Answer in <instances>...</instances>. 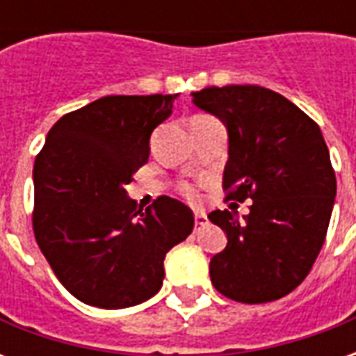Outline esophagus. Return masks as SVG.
<instances>
[{"mask_svg":"<svg viewBox=\"0 0 356 356\" xmlns=\"http://www.w3.org/2000/svg\"><path fill=\"white\" fill-rule=\"evenodd\" d=\"M194 223H196V229H200V227H204V225L208 223V219H206V216H204V213L196 211V213H194Z\"/></svg>","mask_w":356,"mask_h":356,"instance_id":"34e87169","label":"esophagus"}]
</instances>
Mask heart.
Returning <instances> with one entry per match:
<instances>
[{"label":"heart","mask_w":356,"mask_h":356,"mask_svg":"<svg viewBox=\"0 0 356 356\" xmlns=\"http://www.w3.org/2000/svg\"><path fill=\"white\" fill-rule=\"evenodd\" d=\"M179 191H181V194H183L185 198H188V200H194V198H196V188H194L193 185H188V183H181V185H179Z\"/></svg>","instance_id":"1"}]
</instances>
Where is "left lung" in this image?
Wrapping results in <instances>:
<instances>
[{
	"label": "left lung",
	"instance_id": "1",
	"mask_svg": "<svg viewBox=\"0 0 356 356\" xmlns=\"http://www.w3.org/2000/svg\"><path fill=\"white\" fill-rule=\"evenodd\" d=\"M193 97L229 129L225 200H252L244 221L229 209L208 216L229 240L209 261L211 284L240 303L284 298L309 275L334 208L336 173L321 127L259 86L206 88Z\"/></svg>",
	"mask_w": 356,
	"mask_h": 356
}]
</instances>
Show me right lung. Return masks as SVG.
I'll return each mask as SVG.
<instances>
[{
    "instance_id": "add662e5",
    "label": "right lung",
    "mask_w": 356,
    "mask_h": 356,
    "mask_svg": "<svg viewBox=\"0 0 356 356\" xmlns=\"http://www.w3.org/2000/svg\"><path fill=\"white\" fill-rule=\"evenodd\" d=\"M177 97H102L60 118L35 156V242L60 284L88 305L124 309L152 298L165 254L193 232L183 202L160 196L143 209L125 193Z\"/></svg>"
}]
</instances>
